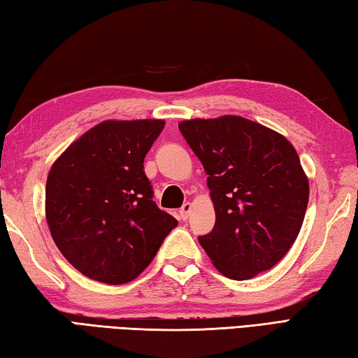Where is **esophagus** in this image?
Returning a JSON list of instances; mask_svg holds the SVG:
<instances>
[{
  "instance_id": "obj_1",
  "label": "esophagus",
  "mask_w": 358,
  "mask_h": 358,
  "mask_svg": "<svg viewBox=\"0 0 358 358\" xmlns=\"http://www.w3.org/2000/svg\"><path fill=\"white\" fill-rule=\"evenodd\" d=\"M190 212H192V204L190 202H185V204L179 208V218L182 221L188 220V217H190Z\"/></svg>"
}]
</instances>
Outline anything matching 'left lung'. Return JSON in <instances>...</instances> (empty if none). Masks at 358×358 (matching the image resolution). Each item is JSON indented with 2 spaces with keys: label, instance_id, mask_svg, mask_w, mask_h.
I'll return each mask as SVG.
<instances>
[{
  "label": "left lung",
  "instance_id": "8db88e82",
  "mask_svg": "<svg viewBox=\"0 0 358 358\" xmlns=\"http://www.w3.org/2000/svg\"><path fill=\"white\" fill-rule=\"evenodd\" d=\"M179 131L204 166L217 215L199 245L229 279L273 268L293 246L308 204L298 152L280 134L235 115L187 120Z\"/></svg>",
  "mask_w": 358,
  "mask_h": 358
}]
</instances>
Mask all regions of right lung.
Listing matches in <instances>:
<instances>
[{"mask_svg":"<svg viewBox=\"0 0 358 358\" xmlns=\"http://www.w3.org/2000/svg\"><path fill=\"white\" fill-rule=\"evenodd\" d=\"M164 126V120L104 121L51 166L45 198L52 240L87 278L131 282L178 226L152 201L143 170Z\"/></svg>","mask_w":358,"mask_h":358,"instance_id":"right-lung-1","label":"right lung"}]
</instances>
